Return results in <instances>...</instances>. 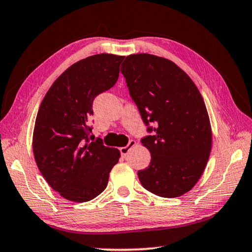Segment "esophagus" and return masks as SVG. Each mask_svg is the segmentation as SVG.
<instances>
[{
	"instance_id": "34e87169",
	"label": "esophagus",
	"mask_w": 252,
	"mask_h": 252,
	"mask_svg": "<svg viewBox=\"0 0 252 252\" xmlns=\"http://www.w3.org/2000/svg\"><path fill=\"white\" fill-rule=\"evenodd\" d=\"M135 146V141L134 140H131V141L126 144V147H122L120 148V152H121V156L125 158L127 156V153L131 150V148H133Z\"/></svg>"
}]
</instances>
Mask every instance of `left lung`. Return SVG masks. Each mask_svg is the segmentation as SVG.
<instances>
[{"label":"left lung","mask_w":252,"mask_h":252,"mask_svg":"<svg viewBox=\"0 0 252 252\" xmlns=\"http://www.w3.org/2000/svg\"><path fill=\"white\" fill-rule=\"evenodd\" d=\"M121 73L152 132L141 140L151 161L138 171L139 180L159 197H180L202 176L211 151V126L202 96L185 71L157 55H129Z\"/></svg>","instance_id":"left-lung-1"}]
</instances>
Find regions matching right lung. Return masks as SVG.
I'll list each match as a JSON object with an SVG mask.
<instances>
[{"label":"right lung","instance_id":"right-lung-1","mask_svg":"<svg viewBox=\"0 0 252 252\" xmlns=\"http://www.w3.org/2000/svg\"><path fill=\"white\" fill-rule=\"evenodd\" d=\"M123 59L101 53L80 60L54 81L37 111L34 159L50 187L70 201L97 197L120 159V151L102 139L90 141L89 119L94 97L116 84Z\"/></svg>","mask_w":252,"mask_h":252}]
</instances>
